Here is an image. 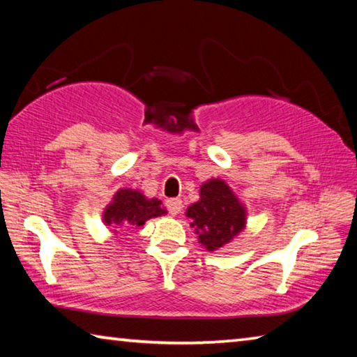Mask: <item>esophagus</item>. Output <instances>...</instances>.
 <instances>
[{
  "instance_id": "34e87169",
  "label": "esophagus",
  "mask_w": 357,
  "mask_h": 357,
  "mask_svg": "<svg viewBox=\"0 0 357 357\" xmlns=\"http://www.w3.org/2000/svg\"><path fill=\"white\" fill-rule=\"evenodd\" d=\"M165 206L170 211V214L176 215L181 213V209H183V202H181L179 198H170V200L165 202Z\"/></svg>"
}]
</instances>
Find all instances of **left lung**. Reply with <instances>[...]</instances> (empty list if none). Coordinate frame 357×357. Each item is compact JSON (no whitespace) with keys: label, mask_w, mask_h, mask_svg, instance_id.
Instances as JSON below:
<instances>
[{"label":"left lung","mask_w":357,"mask_h":357,"mask_svg":"<svg viewBox=\"0 0 357 357\" xmlns=\"http://www.w3.org/2000/svg\"><path fill=\"white\" fill-rule=\"evenodd\" d=\"M195 228L198 243L208 252L219 250L243 231L247 223V208L241 203L225 181L208 179L200 185V200L185 211Z\"/></svg>","instance_id":"1"}]
</instances>
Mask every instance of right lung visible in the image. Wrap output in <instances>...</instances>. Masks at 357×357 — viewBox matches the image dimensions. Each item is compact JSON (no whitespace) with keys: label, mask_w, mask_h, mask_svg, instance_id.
<instances>
[{"label":"right lung","mask_w":357,"mask_h":357,"mask_svg":"<svg viewBox=\"0 0 357 357\" xmlns=\"http://www.w3.org/2000/svg\"><path fill=\"white\" fill-rule=\"evenodd\" d=\"M167 214L159 198H146L137 189H119L114 193L110 204H107L102 220L112 228L143 227L144 222ZM118 234V229H113Z\"/></svg>","instance_id":"1"}]
</instances>
